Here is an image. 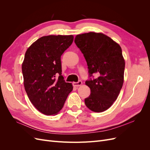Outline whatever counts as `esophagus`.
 I'll list each match as a JSON object with an SVG mask.
<instances>
[{
    "mask_svg": "<svg viewBox=\"0 0 150 150\" xmlns=\"http://www.w3.org/2000/svg\"><path fill=\"white\" fill-rule=\"evenodd\" d=\"M82 84H83V83L81 81H78V82H74L73 83H72L73 86H76V87H79V86L82 85Z\"/></svg>",
    "mask_w": 150,
    "mask_h": 150,
    "instance_id": "1",
    "label": "esophagus"
}]
</instances>
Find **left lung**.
<instances>
[{
	"label": "left lung",
	"mask_w": 150,
	"mask_h": 150,
	"mask_svg": "<svg viewBox=\"0 0 150 150\" xmlns=\"http://www.w3.org/2000/svg\"><path fill=\"white\" fill-rule=\"evenodd\" d=\"M74 42L83 54L90 78L85 83L91 89L84 99L86 106L94 112L106 111L116 100L123 84L125 62L121 48L108 36L93 32L77 35Z\"/></svg>",
	"instance_id": "obj_1"
}]
</instances>
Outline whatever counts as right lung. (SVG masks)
I'll return each instance as SVG.
<instances>
[{"label": "right lung", "mask_w": 150, "mask_h": 150, "mask_svg": "<svg viewBox=\"0 0 150 150\" xmlns=\"http://www.w3.org/2000/svg\"><path fill=\"white\" fill-rule=\"evenodd\" d=\"M73 35L43 36L28 49L22 65L29 100L46 115L61 111L73 87L62 74L61 57L73 42Z\"/></svg>", "instance_id": "1"}]
</instances>
